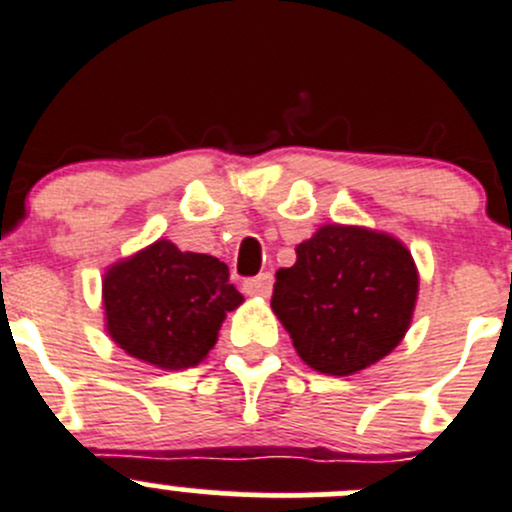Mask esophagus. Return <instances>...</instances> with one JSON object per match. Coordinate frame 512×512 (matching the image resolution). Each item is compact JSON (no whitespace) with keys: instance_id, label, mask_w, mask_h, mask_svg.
I'll list each match as a JSON object with an SVG mask.
<instances>
[{"instance_id":"1","label":"esophagus","mask_w":512,"mask_h":512,"mask_svg":"<svg viewBox=\"0 0 512 512\" xmlns=\"http://www.w3.org/2000/svg\"><path fill=\"white\" fill-rule=\"evenodd\" d=\"M244 291L249 293V296L268 298L273 291V276L271 273H258V276H254V278H246Z\"/></svg>"}]
</instances>
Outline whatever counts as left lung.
Masks as SVG:
<instances>
[{"label":"left lung","mask_w":512,"mask_h":512,"mask_svg":"<svg viewBox=\"0 0 512 512\" xmlns=\"http://www.w3.org/2000/svg\"><path fill=\"white\" fill-rule=\"evenodd\" d=\"M416 301L418 268L403 241L326 224L276 271L271 308L308 368L353 376L403 341Z\"/></svg>","instance_id":"8db88e82"}]
</instances>
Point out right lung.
Segmentation results:
<instances>
[{"mask_svg": "<svg viewBox=\"0 0 512 512\" xmlns=\"http://www.w3.org/2000/svg\"><path fill=\"white\" fill-rule=\"evenodd\" d=\"M101 301L106 333L121 351L161 371H184L209 356L226 313L244 296L224 261L159 239L106 268Z\"/></svg>", "mask_w": 512, "mask_h": 512, "instance_id": "1", "label": "right lung"}]
</instances>
